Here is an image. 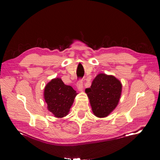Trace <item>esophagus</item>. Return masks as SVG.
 Wrapping results in <instances>:
<instances>
[{"label":"esophagus","instance_id":"34e87169","mask_svg":"<svg viewBox=\"0 0 160 160\" xmlns=\"http://www.w3.org/2000/svg\"><path fill=\"white\" fill-rule=\"evenodd\" d=\"M83 79H79V81H77V89L79 90H82L83 88Z\"/></svg>","mask_w":160,"mask_h":160}]
</instances>
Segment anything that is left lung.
<instances>
[{"instance_id":"left-lung-1","label":"left lung","mask_w":160,"mask_h":160,"mask_svg":"<svg viewBox=\"0 0 160 160\" xmlns=\"http://www.w3.org/2000/svg\"><path fill=\"white\" fill-rule=\"evenodd\" d=\"M122 88L121 82L112 75L101 73L96 76L91 88L85 89L95 115L104 118L112 112L118 104Z\"/></svg>"}]
</instances>
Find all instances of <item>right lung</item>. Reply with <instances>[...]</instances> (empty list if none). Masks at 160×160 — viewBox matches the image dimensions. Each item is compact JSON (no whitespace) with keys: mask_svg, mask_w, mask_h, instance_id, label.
Listing matches in <instances>:
<instances>
[{"mask_svg":"<svg viewBox=\"0 0 160 160\" xmlns=\"http://www.w3.org/2000/svg\"><path fill=\"white\" fill-rule=\"evenodd\" d=\"M77 94L72 87L65 85L59 78L52 79L44 91L48 109L55 117L60 118L68 114Z\"/></svg>","mask_w":160,"mask_h":160,"instance_id":"right-lung-1","label":"right lung"}]
</instances>
